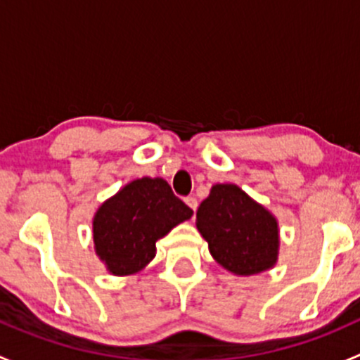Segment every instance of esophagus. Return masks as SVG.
Segmentation results:
<instances>
[{"label": "esophagus", "mask_w": 360, "mask_h": 360, "mask_svg": "<svg viewBox=\"0 0 360 360\" xmlns=\"http://www.w3.org/2000/svg\"><path fill=\"white\" fill-rule=\"evenodd\" d=\"M184 202L188 203V207H190V209L193 210V212H195V210H197V207H198L197 198H195V197H186V198H184Z\"/></svg>", "instance_id": "1"}]
</instances>
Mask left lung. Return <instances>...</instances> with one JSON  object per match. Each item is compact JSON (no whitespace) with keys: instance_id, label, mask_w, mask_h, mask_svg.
Listing matches in <instances>:
<instances>
[{"instance_id":"obj_1","label":"left lung","mask_w":360,"mask_h":360,"mask_svg":"<svg viewBox=\"0 0 360 360\" xmlns=\"http://www.w3.org/2000/svg\"><path fill=\"white\" fill-rule=\"evenodd\" d=\"M197 228L214 259L233 274H259L277 261V221L235 184L212 186L197 210Z\"/></svg>"}]
</instances>
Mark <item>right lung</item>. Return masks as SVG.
I'll list each match as a JSON object with an SVG mask.
<instances>
[{
    "instance_id": "right-lung-1",
    "label": "right lung",
    "mask_w": 360,
    "mask_h": 360,
    "mask_svg": "<svg viewBox=\"0 0 360 360\" xmlns=\"http://www.w3.org/2000/svg\"><path fill=\"white\" fill-rule=\"evenodd\" d=\"M193 210L167 181L143 177L104 202L94 217L96 252L112 275L136 274L157 254V240Z\"/></svg>"
}]
</instances>
